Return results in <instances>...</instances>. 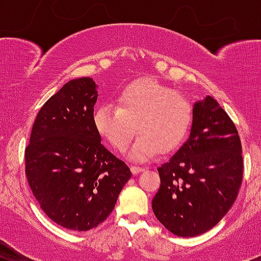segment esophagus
<instances>
[{
	"label": "esophagus",
	"mask_w": 261,
	"mask_h": 261,
	"mask_svg": "<svg viewBox=\"0 0 261 261\" xmlns=\"http://www.w3.org/2000/svg\"><path fill=\"white\" fill-rule=\"evenodd\" d=\"M131 172H133V174H138V173L143 172L144 168L143 167H136V165H131Z\"/></svg>",
	"instance_id": "1"
}]
</instances>
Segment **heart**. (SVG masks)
Returning <instances> with one entry per match:
<instances>
[{
	"mask_svg": "<svg viewBox=\"0 0 261 261\" xmlns=\"http://www.w3.org/2000/svg\"><path fill=\"white\" fill-rule=\"evenodd\" d=\"M117 102V107L103 105L94 111V127L118 151L126 149L138 130L140 135L128 150L134 160L177 149L191 127L193 107L189 99L154 80L128 84Z\"/></svg>",
	"mask_w": 261,
	"mask_h": 261,
	"instance_id": "heart-1",
	"label": "heart"
}]
</instances>
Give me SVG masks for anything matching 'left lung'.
<instances>
[{"mask_svg":"<svg viewBox=\"0 0 261 261\" xmlns=\"http://www.w3.org/2000/svg\"><path fill=\"white\" fill-rule=\"evenodd\" d=\"M241 141L235 123L211 96L193 106L189 138L158 168L155 217L180 238L215 227L228 212L243 181Z\"/></svg>","mask_w":261,"mask_h":261,"instance_id":"8db88e82","label":"left lung"}]
</instances>
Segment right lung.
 Segmentation results:
<instances>
[{"instance_id":"add662e5","label":"right lung","mask_w":261,"mask_h":261,"mask_svg":"<svg viewBox=\"0 0 261 261\" xmlns=\"http://www.w3.org/2000/svg\"><path fill=\"white\" fill-rule=\"evenodd\" d=\"M97 96L92 78L65 83L40 109L25 149L26 178L40 208L73 231L103 222L131 178L130 168L101 144Z\"/></svg>"}]
</instances>
